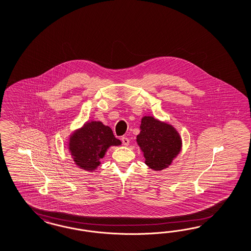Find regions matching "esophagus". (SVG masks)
<instances>
[{"label":"esophagus","instance_id":"34e87169","mask_svg":"<svg viewBox=\"0 0 251 251\" xmlns=\"http://www.w3.org/2000/svg\"><path fill=\"white\" fill-rule=\"evenodd\" d=\"M122 143H123V145H125V146H128V145L129 144V138H127V137H122Z\"/></svg>","mask_w":251,"mask_h":251}]
</instances>
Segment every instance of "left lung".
Returning <instances> with one entry per match:
<instances>
[{
    "instance_id": "left-lung-1",
    "label": "left lung",
    "mask_w": 251,
    "mask_h": 251,
    "mask_svg": "<svg viewBox=\"0 0 251 251\" xmlns=\"http://www.w3.org/2000/svg\"><path fill=\"white\" fill-rule=\"evenodd\" d=\"M137 143L143 151L145 163L156 171L168 167L182 147L181 138L176 129L153 117L142 119Z\"/></svg>"
}]
</instances>
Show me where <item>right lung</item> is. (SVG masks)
Segmentation results:
<instances>
[{
  "mask_svg": "<svg viewBox=\"0 0 251 251\" xmlns=\"http://www.w3.org/2000/svg\"><path fill=\"white\" fill-rule=\"evenodd\" d=\"M121 143L109 127L100 122H91L70 137L69 150L77 166L93 171L100 165L108 147Z\"/></svg>",
  "mask_w": 251,
  "mask_h": 251,
  "instance_id": "add662e5",
  "label": "right lung"
}]
</instances>
